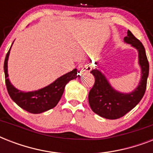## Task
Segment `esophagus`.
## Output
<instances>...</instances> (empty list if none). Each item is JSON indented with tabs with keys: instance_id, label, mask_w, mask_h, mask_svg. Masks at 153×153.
I'll return each mask as SVG.
<instances>
[{
	"instance_id": "1",
	"label": "esophagus",
	"mask_w": 153,
	"mask_h": 153,
	"mask_svg": "<svg viewBox=\"0 0 153 153\" xmlns=\"http://www.w3.org/2000/svg\"><path fill=\"white\" fill-rule=\"evenodd\" d=\"M79 70H80V72L81 74L84 73V72H89L91 71V67L90 65H80L79 66Z\"/></svg>"
}]
</instances>
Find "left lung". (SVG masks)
Here are the masks:
<instances>
[{
    "mask_svg": "<svg viewBox=\"0 0 153 153\" xmlns=\"http://www.w3.org/2000/svg\"><path fill=\"white\" fill-rule=\"evenodd\" d=\"M124 40L138 51L139 64L141 68L140 83L133 92L123 94L115 91L104 74L98 70L94 69L91 71L94 76L95 82L89 93V104L95 114L106 119L120 118L133 109L143 98L147 86L149 64L142 43L129 30Z\"/></svg>",
    "mask_w": 153,
    "mask_h": 153,
    "instance_id": "left-lung-1",
    "label": "left lung"
}]
</instances>
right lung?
Wrapping results in <instances>:
<instances>
[{"instance_id":"1","label":"right lung","mask_w":153,"mask_h":153,"mask_svg":"<svg viewBox=\"0 0 153 153\" xmlns=\"http://www.w3.org/2000/svg\"><path fill=\"white\" fill-rule=\"evenodd\" d=\"M10 49L6 55L4 63L7 91L13 101H14L20 108L31 114H40L54 108L59 102L67 82H69L72 79H76L78 76L79 77V75H77V69H74L40 90L32 92H23L19 91L11 84L8 78V59Z\"/></svg>"}]
</instances>
